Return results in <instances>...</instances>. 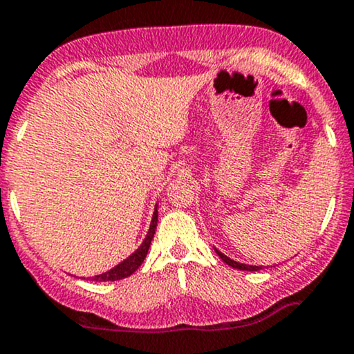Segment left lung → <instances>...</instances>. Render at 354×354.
Listing matches in <instances>:
<instances>
[{
    "label": "left lung",
    "mask_w": 354,
    "mask_h": 354,
    "mask_svg": "<svg viewBox=\"0 0 354 354\" xmlns=\"http://www.w3.org/2000/svg\"><path fill=\"white\" fill-rule=\"evenodd\" d=\"M214 250H216V254L219 255L221 259H223V261L227 263V266H231V267H234V269H237V270H249V272H257V270H261L262 269V266L259 267V266H247V263H241V262H236V261H232V259H229L227 255H224L223 252H221V250H218L214 247Z\"/></svg>",
    "instance_id": "obj_1"
}]
</instances>
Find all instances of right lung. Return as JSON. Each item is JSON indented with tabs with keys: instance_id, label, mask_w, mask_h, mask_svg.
<instances>
[{
	"instance_id": "1",
	"label": "right lung",
	"mask_w": 354,
	"mask_h": 354,
	"mask_svg": "<svg viewBox=\"0 0 354 354\" xmlns=\"http://www.w3.org/2000/svg\"><path fill=\"white\" fill-rule=\"evenodd\" d=\"M156 224H158V204L155 206V212H153L150 229H148L147 237H145L142 245H140L133 254L129 255L125 261H122L118 266H115L113 269H110L109 272H104V274H100V275L92 277L93 282H115V280L127 279V277H130L135 270H138V267L143 263L145 257H147V254H148V249H150V245H151L153 236H155Z\"/></svg>"
}]
</instances>
